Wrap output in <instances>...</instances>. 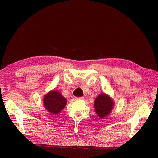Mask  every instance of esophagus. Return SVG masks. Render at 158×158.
Returning a JSON list of instances; mask_svg holds the SVG:
<instances>
[{"instance_id":"34e87169","label":"esophagus","mask_w":158,"mask_h":158,"mask_svg":"<svg viewBox=\"0 0 158 158\" xmlns=\"http://www.w3.org/2000/svg\"><path fill=\"white\" fill-rule=\"evenodd\" d=\"M84 98L83 97H76L75 99L76 100H80V99H83Z\"/></svg>"}]
</instances>
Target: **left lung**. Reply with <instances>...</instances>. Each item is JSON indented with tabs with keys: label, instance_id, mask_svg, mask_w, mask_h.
Wrapping results in <instances>:
<instances>
[{
	"label": "left lung",
	"instance_id": "1",
	"mask_svg": "<svg viewBox=\"0 0 158 158\" xmlns=\"http://www.w3.org/2000/svg\"><path fill=\"white\" fill-rule=\"evenodd\" d=\"M113 102L108 95L102 94L95 100L94 107L98 117L103 118L111 113L113 107Z\"/></svg>",
	"mask_w": 158,
	"mask_h": 158
}]
</instances>
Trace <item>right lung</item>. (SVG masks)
I'll return each mask as SVG.
<instances>
[{
    "instance_id": "right-lung-1",
    "label": "right lung",
    "mask_w": 158,
    "mask_h": 158,
    "mask_svg": "<svg viewBox=\"0 0 158 158\" xmlns=\"http://www.w3.org/2000/svg\"><path fill=\"white\" fill-rule=\"evenodd\" d=\"M66 98L59 92L51 91L44 98V103L45 109L49 113L56 114L64 109L66 104Z\"/></svg>"
}]
</instances>
